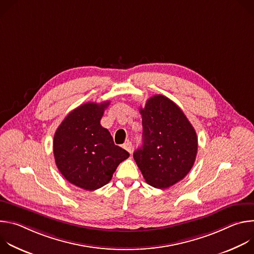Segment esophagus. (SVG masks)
<instances>
[{
  "instance_id": "esophagus-1",
  "label": "esophagus",
  "mask_w": 254,
  "mask_h": 254,
  "mask_svg": "<svg viewBox=\"0 0 254 254\" xmlns=\"http://www.w3.org/2000/svg\"><path fill=\"white\" fill-rule=\"evenodd\" d=\"M124 149H125V150H127L129 154H131V152H132V146H131V142H130L129 140H127V141H126V142H125V144H124Z\"/></svg>"
}]
</instances>
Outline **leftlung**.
Returning <instances> with one entry per match:
<instances>
[{
  "label": "left lung",
  "instance_id": "1",
  "mask_svg": "<svg viewBox=\"0 0 254 254\" xmlns=\"http://www.w3.org/2000/svg\"><path fill=\"white\" fill-rule=\"evenodd\" d=\"M139 113L142 146L133 159L149 185L169 188L183 180L195 163L196 131L182 110L162 94L150 97Z\"/></svg>",
  "mask_w": 254,
  "mask_h": 254
}]
</instances>
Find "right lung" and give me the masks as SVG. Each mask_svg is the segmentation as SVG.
<instances>
[{"label": "right lung", "instance_id": "obj_1", "mask_svg": "<svg viewBox=\"0 0 254 254\" xmlns=\"http://www.w3.org/2000/svg\"><path fill=\"white\" fill-rule=\"evenodd\" d=\"M110 101L86 102L72 111L56 129L55 163L69 183L87 191L106 185L118 166L129 157L100 120Z\"/></svg>", "mask_w": 254, "mask_h": 254}]
</instances>
